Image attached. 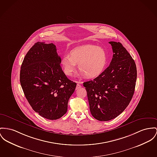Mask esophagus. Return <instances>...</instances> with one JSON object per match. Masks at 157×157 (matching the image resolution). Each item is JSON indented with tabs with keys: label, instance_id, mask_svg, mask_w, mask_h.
Here are the masks:
<instances>
[{
	"label": "esophagus",
	"instance_id": "34e87169",
	"mask_svg": "<svg viewBox=\"0 0 157 157\" xmlns=\"http://www.w3.org/2000/svg\"><path fill=\"white\" fill-rule=\"evenodd\" d=\"M81 87H82V86H81L80 84H77V86H76V90H77V89H80Z\"/></svg>",
	"mask_w": 157,
	"mask_h": 157
}]
</instances>
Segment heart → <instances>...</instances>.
Segmentation results:
<instances>
[{
    "instance_id": "heart-1",
    "label": "heart",
    "mask_w": 157,
    "mask_h": 157,
    "mask_svg": "<svg viewBox=\"0 0 157 157\" xmlns=\"http://www.w3.org/2000/svg\"><path fill=\"white\" fill-rule=\"evenodd\" d=\"M107 55L104 49L93 44L78 46L72 49L70 55L63 56L61 64L65 75L71 76L77 64L82 74L88 78L99 76L104 70Z\"/></svg>"
}]
</instances>
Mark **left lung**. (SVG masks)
Returning <instances> with one entry per match:
<instances>
[{
	"instance_id": "8db88e82",
	"label": "left lung",
	"mask_w": 157,
	"mask_h": 157,
	"mask_svg": "<svg viewBox=\"0 0 157 157\" xmlns=\"http://www.w3.org/2000/svg\"><path fill=\"white\" fill-rule=\"evenodd\" d=\"M113 56L109 67L93 80L83 83L90 113L106 121L122 113L135 92L137 70L135 61L120 42H109Z\"/></svg>"
}]
</instances>
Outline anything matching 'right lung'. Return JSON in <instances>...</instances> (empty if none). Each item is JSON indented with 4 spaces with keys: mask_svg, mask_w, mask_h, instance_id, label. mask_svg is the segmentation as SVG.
Instances as JSON below:
<instances>
[{
    "mask_svg": "<svg viewBox=\"0 0 157 157\" xmlns=\"http://www.w3.org/2000/svg\"><path fill=\"white\" fill-rule=\"evenodd\" d=\"M61 59L53 43H36L25 56L20 83L33 110L48 120L64 115L76 83L69 80L61 67Z\"/></svg>",
    "mask_w": 157,
    "mask_h": 157,
    "instance_id": "1",
    "label": "right lung"
}]
</instances>
